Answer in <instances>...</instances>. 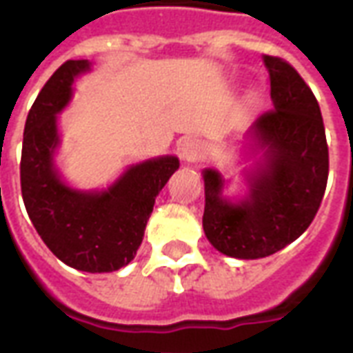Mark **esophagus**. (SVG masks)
I'll use <instances>...</instances> for the list:
<instances>
[{
    "instance_id": "obj_1",
    "label": "esophagus",
    "mask_w": 353,
    "mask_h": 353,
    "mask_svg": "<svg viewBox=\"0 0 353 353\" xmlns=\"http://www.w3.org/2000/svg\"><path fill=\"white\" fill-rule=\"evenodd\" d=\"M179 155L185 163H196L201 157L200 144L194 141H185L179 148Z\"/></svg>"
}]
</instances>
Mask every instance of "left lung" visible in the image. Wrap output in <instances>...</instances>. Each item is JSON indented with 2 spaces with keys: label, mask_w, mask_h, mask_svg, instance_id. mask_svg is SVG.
Here are the masks:
<instances>
[{
  "label": "left lung",
  "mask_w": 353,
  "mask_h": 353,
  "mask_svg": "<svg viewBox=\"0 0 353 353\" xmlns=\"http://www.w3.org/2000/svg\"><path fill=\"white\" fill-rule=\"evenodd\" d=\"M274 109L250 129L263 163L248 176L250 196L222 198L224 179L203 172V231L214 248L236 259L272 255L307 230L326 192L330 155L319 101L287 61L263 55Z\"/></svg>",
  "instance_id": "left-lung-1"
}]
</instances>
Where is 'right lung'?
<instances>
[{"label": "right lung", "instance_id": "obj_1", "mask_svg": "<svg viewBox=\"0 0 353 353\" xmlns=\"http://www.w3.org/2000/svg\"><path fill=\"white\" fill-rule=\"evenodd\" d=\"M88 70V61H66L37 96L23 129L20 181L27 214L46 246L72 268L96 274L133 259L155 198L179 161L172 155L144 161L103 192L64 185L53 163L57 114L72 98L75 77Z\"/></svg>", "mask_w": 353, "mask_h": 353}]
</instances>
